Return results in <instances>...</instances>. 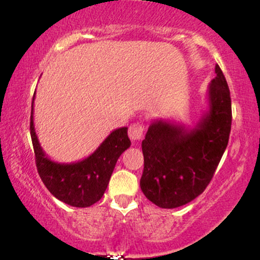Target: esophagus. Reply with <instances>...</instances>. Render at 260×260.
<instances>
[{
    "label": "esophagus",
    "mask_w": 260,
    "mask_h": 260,
    "mask_svg": "<svg viewBox=\"0 0 260 260\" xmlns=\"http://www.w3.org/2000/svg\"><path fill=\"white\" fill-rule=\"evenodd\" d=\"M143 136V125L141 123H135L129 127V137L131 141L136 142Z\"/></svg>",
    "instance_id": "obj_1"
}]
</instances>
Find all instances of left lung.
Segmentation results:
<instances>
[{"mask_svg":"<svg viewBox=\"0 0 260 260\" xmlns=\"http://www.w3.org/2000/svg\"><path fill=\"white\" fill-rule=\"evenodd\" d=\"M207 100L208 111L193 126L154 119L142 141L141 190L157 207L173 209L190 203L205 190L220 164L231 134L232 101L217 64Z\"/></svg>","mask_w":260,"mask_h":260,"instance_id":"obj_1","label":"left lung"}]
</instances>
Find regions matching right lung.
<instances>
[{
  "instance_id": "obj_1",
  "label": "right lung",
  "mask_w": 260,
  "mask_h": 260,
  "mask_svg": "<svg viewBox=\"0 0 260 260\" xmlns=\"http://www.w3.org/2000/svg\"><path fill=\"white\" fill-rule=\"evenodd\" d=\"M35 98L36 92L32 101L29 130L37 168L44 185L63 203L76 208L90 207L105 193L117 160L130 147L127 127L113 130L86 159L70 164L56 162L43 150L36 134L33 122Z\"/></svg>"
}]
</instances>
